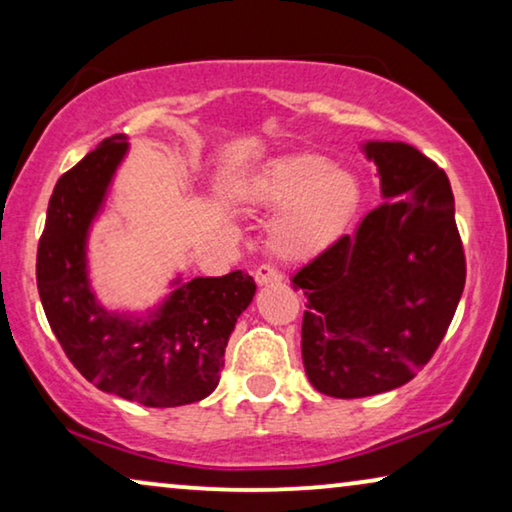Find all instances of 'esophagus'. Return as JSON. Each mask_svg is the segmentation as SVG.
Segmentation results:
<instances>
[{"label":"esophagus","mask_w":512,"mask_h":512,"mask_svg":"<svg viewBox=\"0 0 512 512\" xmlns=\"http://www.w3.org/2000/svg\"><path fill=\"white\" fill-rule=\"evenodd\" d=\"M254 277H256V282L261 284V286L282 282V272H279V270L275 268V265H268V263L258 265L256 272H254Z\"/></svg>","instance_id":"34e87169"}]
</instances>
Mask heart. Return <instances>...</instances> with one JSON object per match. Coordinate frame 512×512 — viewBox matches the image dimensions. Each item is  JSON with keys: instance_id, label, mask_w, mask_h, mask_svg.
<instances>
[{"instance_id": "1", "label": "heart", "mask_w": 512, "mask_h": 512, "mask_svg": "<svg viewBox=\"0 0 512 512\" xmlns=\"http://www.w3.org/2000/svg\"><path fill=\"white\" fill-rule=\"evenodd\" d=\"M249 198L282 209L270 228V247L289 261H305L345 233L361 202L354 172L314 153L279 158L249 184Z\"/></svg>"}]
</instances>
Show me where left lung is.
Wrapping results in <instances>:
<instances>
[{"instance_id":"obj_1","label":"left lung","mask_w":512,"mask_h":512,"mask_svg":"<svg viewBox=\"0 0 512 512\" xmlns=\"http://www.w3.org/2000/svg\"><path fill=\"white\" fill-rule=\"evenodd\" d=\"M384 200L305 263L303 363L333 398L382 394L410 382L443 342L466 284V256L447 174L401 142H370Z\"/></svg>"}]
</instances>
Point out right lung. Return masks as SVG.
Listing matches in <instances>:
<instances>
[{
  "label": "right lung",
  "instance_id": "1",
  "mask_svg": "<svg viewBox=\"0 0 512 512\" xmlns=\"http://www.w3.org/2000/svg\"><path fill=\"white\" fill-rule=\"evenodd\" d=\"M125 149L123 135L104 139L58 179L39 237L37 289L55 338L88 382L149 408H177L216 389L228 338L256 284L244 270L195 277L146 319L95 303L86 235Z\"/></svg>",
  "mask_w": 512,
  "mask_h": 512
}]
</instances>
